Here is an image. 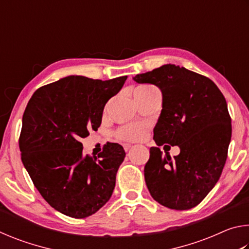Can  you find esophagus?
<instances>
[{
  "mask_svg": "<svg viewBox=\"0 0 249 249\" xmlns=\"http://www.w3.org/2000/svg\"><path fill=\"white\" fill-rule=\"evenodd\" d=\"M123 147H124L125 151H128L130 149V147H132V145H130V144H124Z\"/></svg>",
  "mask_w": 249,
  "mask_h": 249,
  "instance_id": "1",
  "label": "esophagus"
}]
</instances>
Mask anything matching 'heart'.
Segmentation results:
<instances>
[{
    "label": "heart",
    "instance_id": "1",
    "mask_svg": "<svg viewBox=\"0 0 249 249\" xmlns=\"http://www.w3.org/2000/svg\"><path fill=\"white\" fill-rule=\"evenodd\" d=\"M142 88H148V86H142V87L137 88V89H142ZM145 134H146V128L144 125L140 123H132L120 128L117 130L116 135L120 140L134 142V141L142 140V138L145 136Z\"/></svg>",
    "mask_w": 249,
    "mask_h": 249
}]
</instances>
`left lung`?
Here are the masks:
<instances>
[{
	"label": "left lung",
	"instance_id": "8db88e82",
	"mask_svg": "<svg viewBox=\"0 0 249 249\" xmlns=\"http://www.w3.org/2000/svg\"><path fill=\"white\" fill-rule=\"evenodd\" d=\"M133 80L161 91L156 144L180 148L171 158L167 150L163 155L158 147H150L144 169L150 196L172 210L195 208L216 184L227 158L231 125L224 95L212 80L170 64Z\"/></svg>",
	"mask_w": 249,
	"mask_h": 249
}]
</instances>
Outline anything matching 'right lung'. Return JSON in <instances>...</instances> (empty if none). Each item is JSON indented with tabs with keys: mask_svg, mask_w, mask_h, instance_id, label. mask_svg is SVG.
Masks as SVG:
<instances>
[{
	"mask_svg": "<svg viewBox=\"0 0 249 249\" xmlns=\"http://www.w3.org/2000/svg\"><path fill=\"white\" fill-rule=\"evenodd\" d=\"M126 79L69 75L36 90L25 108L18 142L23 165L41 196L67 216L92 215L114 190L123 147L107 142L92 158L83 155L80 141L100 127L105 104Z\"/></svg>",
	"mask_w": 249,
	"mask_h": 249,
	"instance_id": "add662e5",
	"label": "right lung"
}]
</instances>
